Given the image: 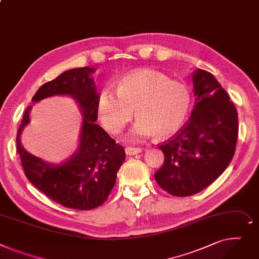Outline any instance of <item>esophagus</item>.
<instances>
[{
  "label": "esophagus",
  "instance_id": "obj_1",
  "mask_svg": "<svg viewBox=\"0 0 259 259\" xmlns=\"http://www.w3.org/2000/svg\"><path fill=\"white\" fill-rule=\"evenodd\" d=\"M142 151V148L141 147H132V146H127L126 148H125V153H126V155H137V154H139V153H141Z\"/></svg>",
  "mask_w": 259,
  "mask_h": 259
}]
</instances>
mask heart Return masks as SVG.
<instances>
[{"mask_svg":"<svg viewBox=\"0 0 259 259\" xmlns=\"http://www.w3.org/2000/svg\"><path fill=\"white\" fill-rule=\"evenodd\" d=\"M191 96L182 82L170 80L154 70L132 72L120 79L117 91L104 89L97 100V116L103 128L117 135L136 116L139 117L128 134L140 141L156 134H176L188 116Z\"/></svg>","mask_w":259,"mask_h":259,"instance_id":"b5f03b06","label":"heart"}]
</instances>
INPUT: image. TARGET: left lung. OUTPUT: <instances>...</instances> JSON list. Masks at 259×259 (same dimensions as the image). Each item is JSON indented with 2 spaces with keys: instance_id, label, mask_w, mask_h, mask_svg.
<instances>
[{
  "instance_id": "8db88e82",
  "label": "left lung",
  "mask_w": 259,
  "mask_h": 259,
  "mask_svg": "<svg viewBox=\"0 0 259 259\" xmlns=\"http://www.w3.org/2000/svg\"><path fill=\"white\" fill-rule=\"evenodd\" d=\"M192 76V113L159 146L164 163L155 174L159 186L176 196L195 194L213 183L230 164L238 136L236 109L214 76L202 69Z\"/></svg>"
}]
</instances>
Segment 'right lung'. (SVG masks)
I'll list each match as a JSON object with an SVG mask.
<instances>
[{"instance_id":"right-lung-1","label":"right lung","mask_w":259,"mask_h":259,"mask_svg":"<svg viewBox=\"0 0 259 259\" xmlns=\"http://www.w3.org/2000/svg\"><path fill=\"white\" fill-rule=\"evenodd\" d=\"M93 72L89 67L68 70L44 83L32 97V101L37 102L55 95H68L79 104L83 117L79 146L71 158L53 164L22 146L21 134L30 121L31 106L26 109L17 135L18 153L28 180L54 202L77 210H91L106 201L125 160L124 148L95 123L99 95L91 77Z\"/></svg>"}]
</instances>
